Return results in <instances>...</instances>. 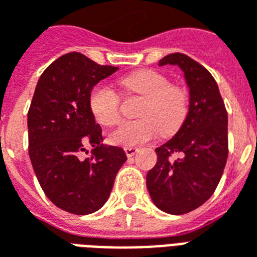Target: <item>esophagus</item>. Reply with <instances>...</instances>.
Here are the masks:
<instances>
[{"mask_svg": "<svg viewBox=\"0 0 257 257\" xmlns=\"http://www.w3.org/2000/svg\"><path fill=\"white\" fill-rule=\"evenodd\" d=\"M123 150H125V154H126V157H128V158H131V157H134L135 154L138 153V147H125Z\"/></svg>", "mask_w": 257, "mask_h": 257, "instance_id": "obj_1", "label": "esophagus"}]
</instances>
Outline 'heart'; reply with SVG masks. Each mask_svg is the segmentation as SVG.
Here are the masks:
<instances>
[{
    "mask_svg": "<svg viewBox=\"0 0 257 257\" xmlns=\"http://www.w3.org/2000/svg\"><path fill=\"white\" fill-rule=\"evenodd\" d=\"M125 89L143 96L139 117L123 121L108 135L111 145L132 147L153 139L157 131L164 136L175 134L189 112V96L184 88L171 85L164 74L154 70H143L121 79ZM90 110L101 125H114L119 119V96L108 85L93 88L89 96Z\"/></svg>",
    "mask_w": 257,
    "mask_h": 257,
    "instance_id": "heart-1",
    "label": "heart"
}]
</instances>
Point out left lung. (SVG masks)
Returning a JSON list of instances; mask_svg holds the SVG:
<instances>
[{"label":"left lung","instance_id":"left-lung-1","mask_svg":"<svg viewBox=\"0 0 257 257\" xmlns=\"http://www.w3.org/2000/svg\"><path fill=\"white\" fill-rule=\"evenodd\" d=\"M160 66H179L190 90L187 117L178 134L157 147V164L146 176L158 209L184 215L206 202L220 182L228 156L227 111L212 74L183 53Z\"/></svg>","mask_w":257,"mask_h":257}]
</instances>
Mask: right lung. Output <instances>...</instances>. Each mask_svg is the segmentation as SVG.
I'll return each mask as SVG.
<instances>
[{
  "label": "right lung",
  "instance_id": "add662e5",
  "mask_svg": "<svg viewBox=\"0 0 257 257\" xmlns=\"http://www.w3.org/2000/svg\"><path fill=\"white\" fill-rule=\"evenodd\" d=\"M117 70L82 53H66L41 74L29 108V156L37 179L53 204L74 215H89L106 204L126 161L121 147L101 145L89 106L93 86ZM86 144L92 146L91 156L81 159Z\"/></svg>",
  "mask_w": 257,
  "mask_h": 257
}]
</instances>
